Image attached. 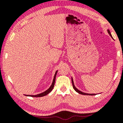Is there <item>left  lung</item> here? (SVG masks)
<instances>
[{
    "instance_id": "1",
    "label": "left lung",
    "mask_w": 123,
    "mask_h": 123,
    "mask_svg": "<svg viewBox=\"0 0 123 123\" xmlns=\"http://www.w3.org/2000/svg\"><path fill=\"white\" fill-rule=\"evenodd\" d=\"M108 33H109V34L110 36H111V37H112V36H111V32H110V31L109 30V29H108ZM72 84H73V88H74V90H75V91H76V92H78L79 94H81V95H96L95 94H88V93H85V92H82V91H80L79 90H78V89H77V88H76V87H75V86H74V82H73V78H72Z\"/></svg>"
}]
</instances>
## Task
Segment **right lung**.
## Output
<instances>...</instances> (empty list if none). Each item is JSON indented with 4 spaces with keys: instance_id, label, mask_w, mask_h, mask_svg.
I'll list each match as a JSON object with an SVG mask.
<instances>
[{
    "instance_id": "obj_1",
    "label": "right lung",
    "mask_w": 123,
    "mask_h": 123,
    "mask_svg": "<svg viewBox=\"0 0 123 123\" xmlns=\"http://www.w3.org/2000/svg\"><path fill=\"white\" fill-rule=\"evenodd\" d=\"M58 72V70L55 72V73L54 76V78H53V83H52L50 87H49V89H47L46 91H45L44 92H43L40 94H37V95H25V96H27V97H44V96L47 95L50 93L51 91L53 90V89L54 88V86L55 84V77H56V75H57V73Z\"/></svg>"
}]
</instances>
